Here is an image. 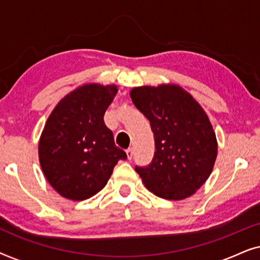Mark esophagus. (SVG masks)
<instances>
[{
    "instance_id": "obj_1",
    "label": "esophagus",
    "mask_w": 260,
    "mask_h": 260,
    "mask_svg": "<svg viewBox=\"0 0 260 260\" xmlns=\"http://www.w3.org/2000/svg\"><path fill=\"white\" fill-rule=\"evenodd\" d=\"M126 156H127V159H131L133 158V156H134V150L131 148H129L126 150Z\"/></svg>"
}]
</instances>
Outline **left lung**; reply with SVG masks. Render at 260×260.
I'll return each instance as SVG.
<instances>
[{
	"mask_svg": "<svg viewBox=\"0 0 260 260\" xmlns=\"http://www.w3.org/2000/svg\"><path fill=\"white\" fill-rule=\"evenodd\" d=\"M135 106L154 133L155 154L135 170L151 193L167 200L193 195L211 175L218 142L207 113L193 95L175 84L130 91Z\"/></svg>",
	"mask_w": 260,
	"mask_h": 260,
	"instance_id": "8db88e82",
	"label": "left lung"
}]
</instances>
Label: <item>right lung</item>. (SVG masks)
<instances>
[{"label":"right lung","mask_w":260,"mask_h":260,"mask_svg":"<svg viewBox=\"0 0 260 260\" xmlns=\"http://www.w3.org/2000/svg\"><path fill=\"white\" fill-rule=\"evenodd\" d=\"M117 85L85 84L66 94L49 115L39 141V161L49 184L73 201L93 197L126 154L113 141L104 113Z\"/></svg>","instance_id":"right-lung-1"}]
</instances>
